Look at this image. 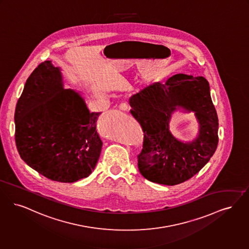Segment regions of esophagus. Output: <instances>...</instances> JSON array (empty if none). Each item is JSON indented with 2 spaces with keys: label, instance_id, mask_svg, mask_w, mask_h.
<instances>
[{
  "label": "esophagus",
  "instance_id": "1",
  "mask_svg": "<svg viewBox=\"0 0 249 249\" xmlns=\"http://www.w3.org/2000/svg\"><path fill=\"white\" fill-rule=\"evenodd\" d=\"M120 109L122 111H129V105L127 103H121L120 105Z\"/></svg>",
  "mask_w": 249,
  "mask_h": 249
}]
</instances>
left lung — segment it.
Masks as SVG:
<instances>
[{
    "label": "left lung",
    "mask_w": 249,
    "mask_h": 249,
    "mask_svg": "<svg viewBox=\"0 0 249 249\" xmlns=\"http://www.w3.org/2000/svg\"><path fill=\"white\" fill-rule=\"evenodd\" d=\"M131 115L144 132L138 156L140 173L164 185L181 183L202 169L218 146L219 120L204 77L176 74L166 82H154L129 98ZM193 111L199 122L194 140H177L169 130L172 114Z\"/></svg>",
    "instance_id": "1"
}]
</instances>
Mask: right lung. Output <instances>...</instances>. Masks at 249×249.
I'll use <instances>...</instances> for the list:
<instances>
[{
	"mask_svg": "<svg viewBox=\"0 0 249 249\" xmlns=\"http://www.w3.org/2000/svg\"><path fill=\"white\" fill-rule=\"evenodd\" d=\"M100 113H90L79 91L65 89L59 68L44 61L30 74L15 112L20 158L44 177L74 182L88 177L103 142Z\"/></svg>",
	"mask_w": 249,
	"mask_h": 249,
	"instance_id": "1",
	"label": "right lung"
}]
</instances>
